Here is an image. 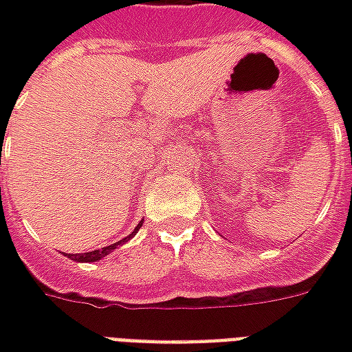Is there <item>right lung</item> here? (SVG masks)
<instances>
[{"label": "right lung", "instance_id": "right-lung-1", "mask_svg": "<svg viewBox=\"0 0 352 352\" xmlns=\"http://www.w3.org/2000/svg\"><path fill=\"white\" fill-rule=\"evenodd\" d=\"M141 224H143V222H139V224H138V228L133 230V232H131L130 236H128V237H124V239H120V241H116V243L109 245V247H103V249H100V251L82 252V254H69V258H72V260H77V262H96V260L103 258V256H107L109 252H113V251H115V249H116V247H118V245L126 243V241H128V239H130L131 236H135V234H138V230L141 228Z\"/></svg>", "mask_w": 352, "mask_h": 352}]
</instances>
